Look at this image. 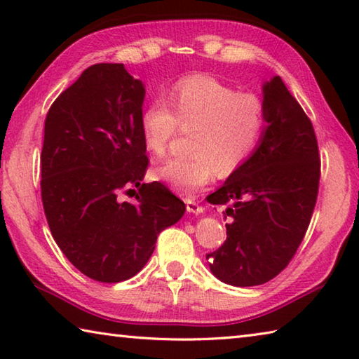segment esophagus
<instances>
[{
	"label": "esophagus",
	"mask_w": 359,
	"mask_h": 359,
	"mask_svg": "<svg viewBox=\"0 0 359 359\" xmlns=\"http://www.w3.org/2000/svg\"><path fill=\"white\" fill-rule=\"evenodd\" d=\"M187 210L190 212V214L199 215L204 212V208L196 201V199H187Z\"/></svg>",
	"instance_id": "esophagus-1"
}]
</instances>
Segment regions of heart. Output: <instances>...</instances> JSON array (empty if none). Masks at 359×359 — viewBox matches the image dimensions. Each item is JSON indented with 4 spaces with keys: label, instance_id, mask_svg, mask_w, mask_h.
Returning a JSON list of instances; mask_svg holds the SVG:
<instances>
[{
    "label": "heart",
    "instance_id": "1",
    "mask_svg": "<svg viewBox=\"0 0 359 359\" xmlns=\"http://www.w3.org/2000/svg\"><path fill=\"white\" fill-rule=\"evenodd\" d=\"M267 111L257 95L241 93L214 77L191 76L169 90L168 102L155 100L141 115L149 151L163 156L179 128H191V155L171 156L155 168L156 177L184 194H194L214 179L244 165L264 136Z\"/></svg>",
    "mask_w": 359,
    "mask_h": 359
}]
</instances>
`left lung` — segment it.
Here are the masks:
<instances>
[{
  "label": "left lung",
  "mask_w": 359,
  "mask_h": 359,
  "mask_svg": "<svg viewBox=\"0 0 359 359\" xmlns=\"http://www.w3.org/2000/svg\"><path fill=\"white\" fill-rule=\"evenodd\" d=\"M267 125L258 149L208 198L228 205L226 241L209 253L212 274L233 287H255L280 274L311 223L320 184L311 118L274 76L263 83Z\"/></svg>",
  "instance_id": "obj_1"
}]
</instances>
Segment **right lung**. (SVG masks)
I'll return each instance as SVG.
<instances>
[{
  "label": "right lung",
  "mask_w": 359,
  "mask_h": 359,
  "mask_svg": "<svg viewBox=\"0 0 359 359\" xmlns=\"http://www.w3.org/2000/svg\"><path fill=\"white\" fill-rule=\"evenodd\" d=\"M142 81L98 63L53 101L41 151V196L57 245L83 276L117 283L136 276L158 234L185 214L160 182L142 184ZM138 188L137 199L123 194Z\"/></svg>",
  "instance_id": "obj_1"
}]
</instances>
